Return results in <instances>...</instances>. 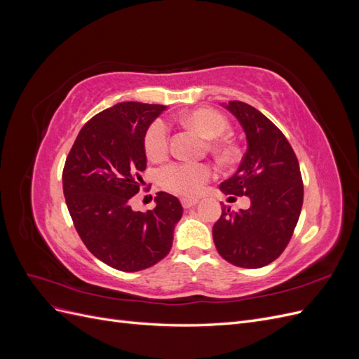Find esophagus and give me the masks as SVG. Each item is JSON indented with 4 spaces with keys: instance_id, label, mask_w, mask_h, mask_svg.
I'll list each match as a JSON object with an SVG mask.
<instances>
[{
    "instance_id": "esophagus-1",
    "label": "esophagus",
    "mask_w": 359,
    "mask_h": 359,
    "mask_svg": "<svg viewBox=\"0 0 359 359\" xmlns=\"http://www.w3.org/2000/svg\"><path fill=\"white\" fill-rule=\"evenodd\" d=\"M181 203H182L184 208H191V206H194V205H198V203H199V199H189V198H182V199H181Z\"/></svg>"
}]
</instances>
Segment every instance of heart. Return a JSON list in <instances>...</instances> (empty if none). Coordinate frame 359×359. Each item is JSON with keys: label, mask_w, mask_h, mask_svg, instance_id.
I'll return each mask as SVG.
<instances>
[{"label": "heart", "mask_w": 359, "mask_h": 359, "mask_svg": "<svg viewBox=\"0 0 359 359\" xmlns=\"http://www.w3.org/2000/svg\"><path fill=\"white\" fill-rule=\"evenodd\" d=\"M182 123L194 128L205 137H219L227 130L226 118L212 109H194L182 115ZM145 151L149 158H161L168 153L169 133L166 124L157 119L145 133ZM211 168L205 163L180 161L172 163L158 172V181L163 189L180 196L191 198L202 190L203 184L211 177Z\"/></svg>", "instance_id": "obj_1"}]
</instances>
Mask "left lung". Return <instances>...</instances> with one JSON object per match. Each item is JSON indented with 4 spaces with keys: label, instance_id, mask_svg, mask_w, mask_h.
<instances>
[{
    "label": "left lung",
    "instance_id": "1",
    "mask_svg": "<svg viewBox=\"0 0 359 359\" xmlns=\"http://www.w3.org/2000/svg\"><path fill=\"white\" fill-rule=\"evenodd\" d=\"M244 130L247 151L232 177L220 184L224 194L247 196L250 208L222 210L212 226L217 252L241 268H262L287 245L302 206V180L295 153L285 135L243 102L220 103ZM232 198V196H231Z\"/></svg>",
    "mask_w": 359,
    "mask_h": 359
}]
</instances>
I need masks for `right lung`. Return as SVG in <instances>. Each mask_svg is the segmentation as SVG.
<instances>
[{"mask_svg":"<svg viewBox=\"0 0 359 359\" xmlns=\"http://www.w3.org/2000/svg\"><path fill=\"white\" fill-rule=\"evenodd\" d=\"M168 106L123 102L93 116L76 137L62 172V190L86 248L115 269L135 273L170 252L182 215L180 201L160 191L154 210L133 211L137 172L147 168L145 133Z\"/></svg>","mask_w":359,"mask_h":359,"instance_id":"right-lung-1","label":"right lung"}]
</instances>
